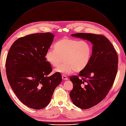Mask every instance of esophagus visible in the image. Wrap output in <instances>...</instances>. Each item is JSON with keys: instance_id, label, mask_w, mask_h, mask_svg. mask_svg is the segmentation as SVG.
I'll return each instance as SVG.
<instances>
[{"instance_id": "esophagus-1", "label": "esophagus", "mask_w": 126, "mask_h": 126, "mask_svg": "<svg viewBox=\"0 0 126 126\" xmlns=\"http://www.w3.org/2000/svg\"><path fill=\"white\" fill-rule=\"evenodd\" d=\"M62 79H63V80H68L67 77L65 75H62Z\"/></svg>"}]
</instances>
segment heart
<instances>
[{
	"mask_svg": "<svg viewBox=\"0 0 126 126\" xmlns=\"http://www.w3.org/2000/svg\"><path fill=\"white\" fill-rule=\"evenodd\" d=\"M54 50L49 49L45 54L47 61L54 67H58L54 72L69 74L73 70H83L89 62L92 54L91 44L86 41L64 37L54 45Z\"/></svg>",
	"mask_w": 126,
	"mask_h": 126,
	"instance_id": "1",
	"label": "heart"
}]
</instances>
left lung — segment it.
Masks as SVG:
<instances>
[{"instance_id": "left-lung-1", "label": "left lung", "mask_w": 126, "mask_h": 126, "mask_svg": "<svg viewBox=\"0 0 126 126\" xmlns=\"http://www.w3.org/2000/svg\"><path fill=\"white\" fill-rule=\"evenodd\" d=\"M71 36L93 45L89 62L79 72L81 78L75 75L70 77L73 85L70 93L73 104L86 110L98 104L109 92L118 71V55L111 43L104 36L86 33Z\"/></svg>"}]
</instances>
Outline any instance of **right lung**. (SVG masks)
<instances>
[{"instance_id":"right-lung-1","label":"right lung","mask_w":126,"mask_h":126,"mask_svg":"<svg viewBox=\"0 0 126 126\" xmlns=\"http://www.w3.org/2000/svg\"><path fill=\"white\" fill-rule=\"evenodd\" d=\"M50 32L21 37L9 50L5 63L8 82L21 102L40 110L51 101L55 88L62 81L60 73L50 76L52 67L45 54L53 41Z\"/></svg>"}]
</instances>
